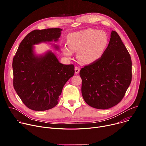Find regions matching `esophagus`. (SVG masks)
<instances>
[{"mask_svg":"<svg viewBox=\"0 0 146 146\" xmlns=\"http://www.w3.org/2000/svg\"><path fill=\"white\" fill-rule=\"evenodd\" d=\"M74 70H75V73L76 74H78L80 72V68L79 67H78V66H76L75 68H74Z\"/></svg>","mask_w":146,"mask_h":146,"instance_id":"34e87169","label":"esophagus"}]
</instances>
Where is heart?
Instances as JSON below:
<instances>
[{"label": "heart", "instance_id": "b5f03b06", "mask_svg": "<svg viewBox=\"0 0 146 146\" xmlns=\"http://www.w3.org/2000/svg\"><path fill=\"white\" fill-rule=\"evenodd\" d=\"M68 46H64L63 52L66 56H71L78 52L81 62L90 64L100 59L108 44V36L101 30L88 28L69 34Z\"/></svg>", "mask_w": 146, "mask_h": 146}]
</instances>
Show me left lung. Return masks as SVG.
Masks as SVG:
<instances>
[{
  "label": "left lung",
  "instance_id": "obj_1",
  "mask_svg": "<svg viewBox=\"0 0 146 146\" xmlns=\"http://www.w3.org/2000/svg\"><path fill=\"white\" fill-rule=\"evenodd\" d=\"M109 45L102 57L81 68V93L88 105L108 109L119 103L132 81V60L118 34L111 32Z\"/></svg>",
  "mask_w": 146,
  "mask_h": 146
}]
</instances>
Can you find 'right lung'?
<instances>
[{"label": "right lung", "instance_id": "1", "mask_svg": "<svg viewBox=\"0 0 146 146\" xmlns=\"http://www.w3.org/2000/svg\"><path fill=\"white\" fill-rule=\"evenodd\" d=\"M61 31L49 28L31 32L21 42L13 58L14 88L31 110L44 111L55 107L64 85L74 74L73 65L60 64L51 51L40 56L33 52L35 44L58 41Z\"/></svg>", "mask_w": 146, "mask_h": 146}]
</instances>
